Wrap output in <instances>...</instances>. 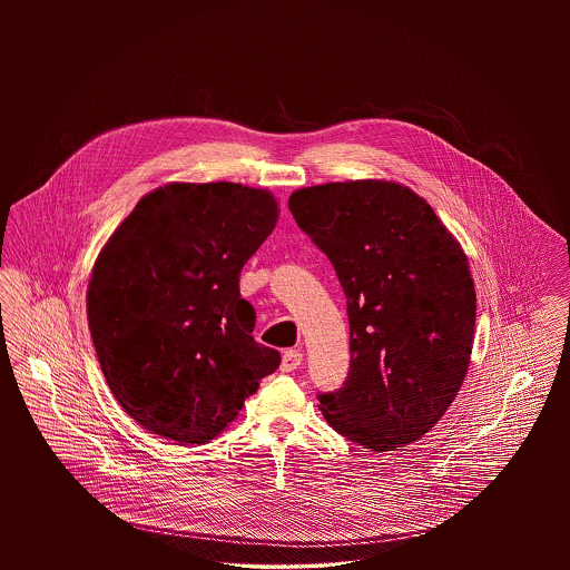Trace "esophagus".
<instances>
[{
	"mask_svg": "<svg viewBox=\"0 0 570 570\" xmlns=\"http://www.w3.org/2000/svg\"><path fill=\"white\" fill-rule=\"evenodd\" d=\"M303 363V353L301 351H284V354H282V372H295L297 370L298 365Z\"/></svg>",
	"mask_w": 570,
	"mask_h": 570,
	"instance_id": "esophagus-1",
	"label": "esophagus"
}]
</instances>
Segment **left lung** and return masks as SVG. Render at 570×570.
<instances>
[{"label": "left lung", "mask_w": 570, "mask_h": 570, "mask_svg": "<svg viewBox=\"0 0 570 570\" xmlns=\"http://www.w3.org/2000/svg\"><path fill=\"white\" fill-rule=\"evenodd\" d=\"M298 228L346 295L351 372L321 393L326 423L372 451L428 434L465 379L476 321L468 258L434 209L393 181L301 188Z\"/></svg>", "instance_id": "left-lung-1"}]
</instances>
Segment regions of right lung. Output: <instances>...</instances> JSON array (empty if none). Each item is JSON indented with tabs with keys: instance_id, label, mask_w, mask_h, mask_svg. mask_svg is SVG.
Here are the masks:
<instances>
[{
	"instance_id": "add662e5",
	"label": "right lung",
	"mask_w": 570,
	"mask_h": 570,
	"mask_svg": "<svg viewBox=\"0 0 570 570\" xmlns=\"http://www.w3.org/2000/svg\"><path fill=\"white\" fill-rule=\"evenodd\" d=\"M277 203L242 184H168L142 196L100 252L87 321L115 400L177 444L214 440L282 356L252 337L239 275Z\"/></svg>"
}]
</instances>
